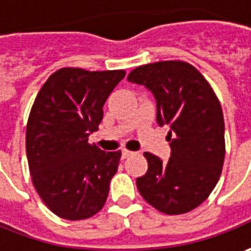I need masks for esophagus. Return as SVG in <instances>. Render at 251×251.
<instances>
[{
	"label": "esophagus",
	"mask_w": 251,
	"mask_h": 251,
	"mask_svg": "<svg viewBox=\"0 0 251 251\" xmlns=\"http://www.w3.org/2000/svg\"><path fill=\"white\" fill-rule=\"evenodd\" d=\"M132 154H133V152L129 151V150H125V149H124V150H122V158L125 160V158H127V157H130Z\"/></svg>",
	"instance_id": "1"
}]
</instances>
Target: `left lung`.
I'll return each mask as SVG.
<instances>
[{"label":"left lung","mask_w":251,"mask_h":251,"mask_svg":"<svg viewBox=\"0 0 251 251\" xmlns=\"http://www.w3.org/2000/svg\"><path fill=\"white\" fill-rule=\"evenodd\" d=\"M127 80L151 91L158 125L171 129L167 162L144 152L149 169L136 179L140 195L168 215L195 210L210 196L222 172L225 124L220 101L203 75L183 61L139 66Z\"/></svg>","instance_id":"1"}]
</instances>
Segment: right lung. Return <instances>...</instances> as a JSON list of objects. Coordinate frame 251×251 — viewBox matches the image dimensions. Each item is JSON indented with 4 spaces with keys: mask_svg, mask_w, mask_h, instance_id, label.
<instances>
[{
    "mask_svg": "<svg viewBox=\"0 0 251 251\" xmlns=\"http://www.w3.org/2000/svg\"><path fill=\"white\" fill-rule=\"evenodd\" d=\"M125 75L62 68L34 100L26 127L31 180L44 204L64 220L90 218L107 201L121 151H102L89 136L99 129L102 107Z\"/></svg>",
    "mask_w": 251,
    "mask_h": 251,
    "instance_id": "add662e5",
    "label": "right lung"
}]
</instances>
